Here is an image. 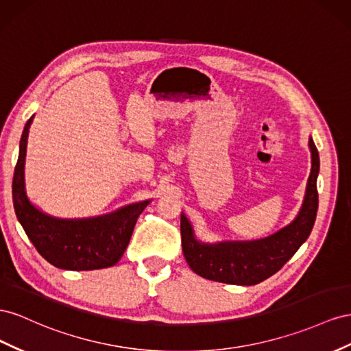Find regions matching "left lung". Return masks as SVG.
<instances>
[{
	"mask_svg": "<svg viewBox=\"0 0 351 351\" xmlns=\"http://www.w3.org/2000/svg\"><path fill=\"white\" fill-rule=\"evenodd\" d=\"M312 152V170L307 181L302 208L288 226L267 238L256 241H223L217 244L199 243L185 215H181L182 252L194 272L210 281L256 285L276 274L291 258L312 232L317 213L319 153L308 139Z\"/></svg>",
	"mask_w": 351,
	"mask_h": 351,
	"instance_id": "8db88e82",
	"label": "left lung"
}]
</instances>
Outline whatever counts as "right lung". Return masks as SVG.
I'll use <instances>...</instances> for the list:
<instances>
[{
  "instance_id": "1",
  "label": "right lung",
  "mask_w": 351,
  "mask_h": 351,
  "mask_svg": "<svg viewBox=\"0 0 351 351\" xmlns=\"http://www.w3.org/2000/svg\"><path fill=\"white\" fill-rule=\"evenodd\" d=\"M27 120L20 138L19 158L13 176V204L20 225L38 253L56 267L94 270L114 266L132 237L138 216L149 203L129 204L110 215L88 219H58L36 208L25 191V158Z\"/></svg>"
}]
</instances>
